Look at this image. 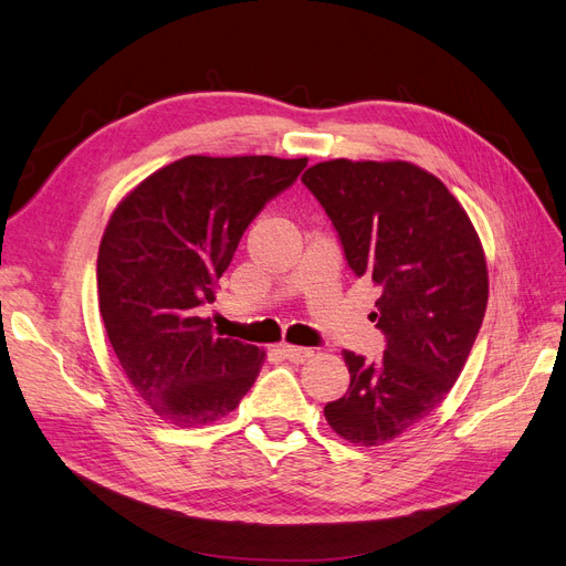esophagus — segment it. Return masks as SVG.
Wrapping results in <instances>:
<instances>
[{
  "label": "esophagus",
  "mask_w": 566,
  "mask_h": 566,
  "mask_svg": "<svg viewBox=\"0 0 566 566\" xmlns=\"http://www.w3.org/2000/svg\"><path fill=\"white\" fill-rule=\"evenodd\" d=\"M280 353L289 361H294V364H303V361H307L310 357H313V350H310V348H298V345H282Z\"/></svg>",
  "instance_id": "esophagus-1"
}]
</instances>
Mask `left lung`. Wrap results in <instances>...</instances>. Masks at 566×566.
I'll use <instances>...</instances> for the list:
<instances>
[{"mask_svg":"<svg viewBox=\"0 0 566 566\" xmlns=\"http://www.w3.org/2000/svg\"><path fill=\"white\" fill-rule=\"evenodd\" d=\"M357 277L378 286L382 359L343 350L350 388L324 407L357 447H380L421 423L453 388L489 301L480 234L440 178L411 161L329 159L303 174Z\"/></svg>","mask_w":566,"mask_h":566,"instance_id":"obj_1","label":"left lung"}]
</instances>
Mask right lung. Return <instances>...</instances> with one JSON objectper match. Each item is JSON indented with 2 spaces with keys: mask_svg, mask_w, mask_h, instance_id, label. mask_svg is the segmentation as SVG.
I'll return each instance as SVG.
<instances>
[{
  "mask_svg": "<svg viewBox=\"0 0 566 566\" xmlns=\"http://www.w3.org/2000/svg\"><path fill=\"white\" fill-rule=\"evenodd\" d=\"M307 157L188 155L126 195L98 249V310L132 388L161 421L199 428L228 416L265 350L213 334L216 301L244 230Z\"/></svg>",
  "mask_w": 566,
  "mask_h": 566,
  "instance_id": "add662e5",
  "label": "right lung"
}]
</instances>
